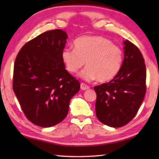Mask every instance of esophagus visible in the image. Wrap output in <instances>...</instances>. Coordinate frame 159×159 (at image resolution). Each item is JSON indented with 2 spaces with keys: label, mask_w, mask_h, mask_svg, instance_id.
<instances>
[{
  "label": "esophagus",
  "mask_w": 159,
  "mask_h": 159,
  "mask_svg": "<svg viewBox=\"0 0 159 159\" xmlns=\"http://www.w3.org/2000/svg\"><path fill=\"white\" fill-rule=\"evenodd\" d=\"M80 88H81V90H88V89L90 88V87L84 83H81L80 84Z\"/></svg>",
  "instance_id": "1"
}]
</instances>
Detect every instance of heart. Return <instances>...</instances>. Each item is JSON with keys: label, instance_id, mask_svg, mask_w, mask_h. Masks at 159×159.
<instances>
[{"label": "heart", "instance_id": "1", "mask_svg": "<svg viewBox=\"0 0 159 159\" xmlns=\"http://www.w3.org/2000/svg\"><path fill=\"white\" fill-rule=\"evenodd\" d=\"M74 47L63 50L62 61L71 73L77 72L86 61L87 67L80 74L84 80L107 82L120 71L123 51L108 39L101 36H83L75 41Z\"/></svg>", "mask_w": 159, "mask_h": 159}]
</instances>
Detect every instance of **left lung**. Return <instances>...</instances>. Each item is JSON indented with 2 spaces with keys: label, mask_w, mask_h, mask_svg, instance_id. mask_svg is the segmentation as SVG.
I'll use <instances>...</instances> for the list:
<instances>
[{
  "label": "left lung",
  "mask_w": 159,
  "mask_h": 159,
  "mask_svg": "<svg viewBox=\"0 0 159 159\" xmlns=\"http://www.w3.org/2000/svg\"><path fill=\"white\" fill-rule=\"evenodd\" d=\"M123 43L124 60L120 71L108 83L94 87L97 118L111 127H122L134 118L146 91V67L142 53L129 40Z\"/></svg>",
  "instance_id": "1"
}]
</instances>
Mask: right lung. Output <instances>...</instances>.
I'll use <instances>...</instances> for the list:
<instances>
[{"instance_id":"add662e5","label":"right lung","mask_w":159,"mask_h":159,"mask_svg":"<svg viewBox=\"0 0 159 159\" xmlns=\"http://www.w3.org/2000/svg\"><path fill=\"white\" fill-rule=\"evenodd\" d=\"M67 38L61 30L43 32L26 43L15 60L14 92L27 118L39 127L64 120L71 98L80 90L79 81L62 61Z\"/></svg>"}]
</instances>
